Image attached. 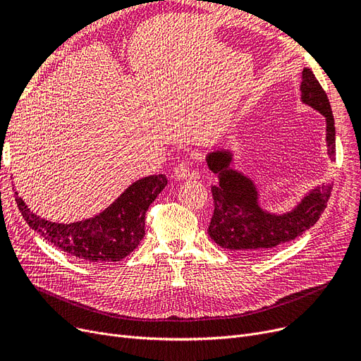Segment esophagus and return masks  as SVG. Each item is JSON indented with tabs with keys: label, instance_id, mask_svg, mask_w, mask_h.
Returning a JSON list of instances; mask_svg holds the SVG:
<instances>
[{
	"label": "esophagus",
	"instance_id": "1",
	"mask_svg": "<svg viewBox=\"0 0 361 361\" xmlns=\"http://www.w3.org/2000/svg\"><path fill=\"white\" fill-rule=\"evenodd\" d=\"M174 174L178 180H184V178H197L199 177V173H196V171L190 169V164H188L187 161H181L176 169H174Z\"/></svg>",
	"mask_w": 361,
	"mask_h": 361
}]
</instances>
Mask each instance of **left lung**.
Wrapping results in <instances>:
<instances>
[{"label": "left lung", "instance_id": "left-lung-1", "mask_svg": "<svg viewBox=\"0 0 361 361\" xmlns=\"http://www.w3.org/2000/svg\"><path fill=\"white\" fill-rule=\"evenodd\" d=\"M301 97L302 102L326 118L328 155L335 161V121L331 104L309 68L302 70ZM230 159L228 152H214L207 157V166L219 174V184L212 185L215 209L207 233L221 247L243 255L268 253L312 228L325 212L334 181L313 190L293 212L276 216L260 209L252 181L228 169Z\"/></svg>", "mask_w": 361, "mask_h": 361}]
</instances>
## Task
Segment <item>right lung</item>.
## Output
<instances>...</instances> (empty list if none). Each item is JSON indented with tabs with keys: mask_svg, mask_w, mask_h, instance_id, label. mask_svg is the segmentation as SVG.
Instances as JSON below:
<instances>
[{
	"mask_svg": "<svg viewBox=\"0 0 361 361\" xmlns=\"http://www.w3.org/2000/svg\"><path fill=\"white\" fill-rule=\"evenodd\" d=\"M164 174L133 183L109 207L92 219L74 224H55L29 211L16 195L18 211L32 230L55 247L85 263L118 262L135 250L145 235V215L150 203L164 190Z\"/></svg>",
	"mask_w": 361,
	"mask_h": 361,
	"instance_id": "obj_1",
	"label": "right lung"
}]
</instances>
